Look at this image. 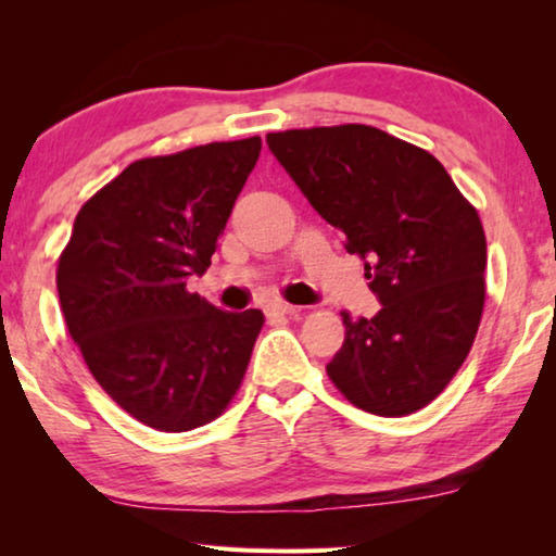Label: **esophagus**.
I'll list each match as a JSON object with an SVG mask.
<instances>
[{
    "instance_id": "esophagus-1",
    "label": "esophagus",
    "mask_w": 556,
    "mask_h": 556,
    "mask_svg": "<svg viewBox=\"0 0 556 556\" xmlns=\"http://www.w3.org/2000/svg\"><path fill=\"white\" fill-rule=\"evenodd\" d=\"M299 312H301L299 306L285 304V301H271V304L265 306V314L267 316H296Z\"/></svg>"
}]
</instances>
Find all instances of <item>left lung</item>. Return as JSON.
I'll return each instance as SVG.
<instances>
[{"mask_svg":"<svg viewBox=\"0 0 556 556\" xmlns=\"http://www.w3.org/2000/svg\"><path fill=\"white\" fill-rule=\"evenodd\" d=\"M269 152L365 262L372 318L341 312L345 341L326 365L355 407L404 417L464 365L485 299L481 218L425 149L368 125L267 135Z\"/></svg>","mask_w":556,"mask_h":556,"instance_id":"left-lung-1","label":"left lung"}]
</instances>
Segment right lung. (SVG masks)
Instances as JSON below:
<instances>
[{
  "label": "right lung",
  "instance_id": "1",
  "mask_svg": "<svg viewBox=\"0 0 556 556\" xmlns=\"http://www.w3.org/2000/svg\"><path fill=\"white\" fill-rule=\"evenodd\" d=\"M262 139L139 159L83 205L59 262L65 326L92 378L159 431H191L228 407L265 324L186 289L211 267Z\"/></svg>",
  "mask_w": 556,
  "mask_h": 556
}]
</instances>
